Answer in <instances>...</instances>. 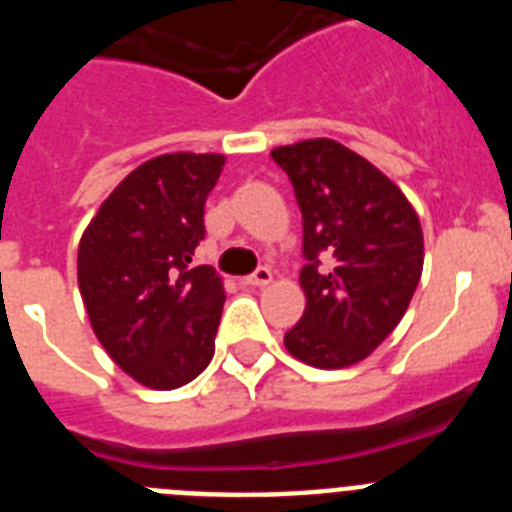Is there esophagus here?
<instances>
[{"mask_svg": "<svg viewBox=\"0 0 512 512\" xmlns=\"http://www.w3.org/2000/svg\"><path fill=\"white\" fill-rule=\"evenodd\" d=\"M271 271L266 269V266H261V269H256L251 274V277L243 279V284H248V287H266V284H271Z\"/></svg>", "mask_w": 512, "mask_h": 512, "instance_id": "34e87169", "label": "esophagus"}]
</instances>
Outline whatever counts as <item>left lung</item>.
Returning <instances> with one entry per match:
<instances>
[{
    "label": "left lung",
    "mask_w": 512,
    "mask_h": 512,
    "mask_svg": "<svg viewBox=\"0 0 512 512\" xmlns=\"http://www.w3.org/2000/svg\"><path fill=\"white\" fill-rule=\"evenodd\" d=\"M302 210L300 323L284 346L302 364L343 369L372 354L408 310L423 274V230L402 189L338 140L279 146ZM326 259V266L319 259Z\"/></svg>",
    "instance_id": "obj_1"
}]
</instances>
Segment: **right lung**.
<instances>
[{
  "instance_id": "obj_1",
  "label": "right lung",
  "mask_w": 512,
  "mask_h": 512,
  "mask_svg": "<svg viewBox=\"0 0 512 512\" xmlns=\"http://www.w3.org/2000/svg\"><path fill=\"white\" fill-rule=\"evenodd\" d=\"M223 166V153L151 158L112 189L79 241L76 277L94 336L151 390L184 387L215 354L223 277L189 264Z\"/></svg>"
}]
</instances>
